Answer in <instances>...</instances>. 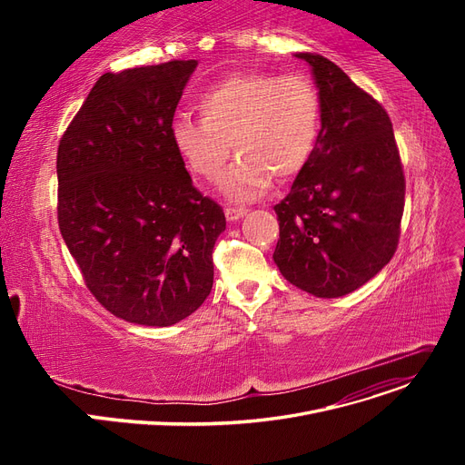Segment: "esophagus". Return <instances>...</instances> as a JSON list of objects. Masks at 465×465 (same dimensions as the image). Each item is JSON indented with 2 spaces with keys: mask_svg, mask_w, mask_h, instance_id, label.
<instances>
[{
  "mask_svg": "<svg viewBox=\"0 0 465 465\" xmlns=\"http://www.w3.org/2000/svg\"><path fill=\"white\" fill-rule=\"evenodd\" d=\"M224 213H226V218L233 223V220H239L241 216H245L249 213V209L247 207H232V205H228L224 209Z\"/></svg>",
  "mask_w": 465,
  "mask_h": 465,
  "instance_id": "obj_1",
  "label": "esophagus"
}]
</instances>
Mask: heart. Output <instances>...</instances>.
<instances>
[{
	"label": "heart",
	"instance_id": "b5f03b06",
	"mask_svg": "<svg viewBox=\"0 0 465 465\" xmlns=\"http://www.w3.org/2000/svg\"><path fill=\"white\" fill-rule=\"evenodd\" d=\"M202 120L175 116L169 139L192 175L213 179L233 151L239 160L220 179L232 198L252 200L288 183L307 165L321 132L322 102L303 75L241 71L207 86L195 100Z\"/></svg>",
	"mask_w": 465,
	"mask_h": 465
}]
</instances>
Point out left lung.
Wrapping results in <instances>:
<instances>
[{"label":"left lung","mask_w":465,"mask_h":465,"mask_svg":"<svg viewBox=\"0 0 465 465\" xmlns=\"http://www.w3.org/2000/svg\"><path fill=\"white\" fill-rule=\"evenodd\" d=\"M312 67L322 102L314 151L275 205L273 260L282 277L316 298H339L392 260L401 230L405 175L384 107L321 54Z\"/></svg>","instance_id":"8db88e82"}]
</instances>
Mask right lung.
Wrapping results in <instances>:
<instances>
[{
    "instance_id": "add662e5",
    "label": "right lung",
    "mask_w": 465,
    "mask_h": 465,
    "mask_svg": "<svg viewBox=\"0 0 465 465\" xmlns=\"http://www.w3.org/2000/svg\"><path fill=\"white\" fill-rule=\"evenodd\" d=\"M195 65L105 73L58 144L62 237L92 296L126 322L177 324L213 288L226 216L192 184L169 139Z\"/></svg>"
}]
</instances>
